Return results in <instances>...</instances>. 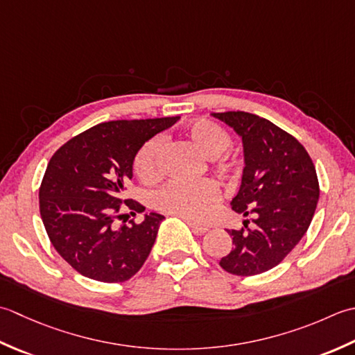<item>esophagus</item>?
<instances>
[{
	"label": "esophagus",
	"mask_w": 355,
	"mask_h": 355,
	"mask_svg": "<svg viewBox=\"0 0 355 355\" xmlns=\"http://www.w3.org/2000/svg\"><path fill=\"white\" fill-rule=\"evenodd\" d=\"M188 225H190V228L193 230L194 234H204L208 231V227L205 225H200V223H196V222H191V220H187Z\"/></svg>",
	"instance_id": "1"
}]
</instances>
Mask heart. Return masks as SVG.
Wrapping results in <instances>:
<instances>
[{
	"label": "heart",
	"mask_w": 355,
	"mask_h": 355,
	"mask_svg": "<svg viewBox=\"0 0 355 355\" xmlns=\"http://www.w3.org/2000/svg\"><path fill=\"white\" fill-rule=\"evenodd\" d=\"M185 135L202 155L209 159L216 168L223 175L233 171L236 161L227 151L231 137L214 122L198 119L185 128ZM162 137H151L137 151L133 168L142 182H156L161 178ZM219 200V188L209 180L199 182H170L155 194V207L159 211L175 214L188 220H199L205 216L211 205Z\"/></svg>",
	"instance_id": "heart-1"
}]
</instances>
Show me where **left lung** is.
Listing matches in <instances>:
<instances>
[{
    "mask_svg": "<svg viewBox=\"0 0 355 355\" xmlns=\"http://www.w3.org/2000/svg\"><path fill=\"white\" fill-rule=\"evenodd\" d=\"M211 114L242 137L245 167L231 207L251 216L242 230H228L233 250L219 265L234 276H256L305 236L320 193L315 167L305 147L271 121L247 112Z\"/></svg>",
    "mask_w": 355,
    "mask_h": 355,
    "instance_id": "left-lung-1",
    "label": "left lung"
}]
</instances>
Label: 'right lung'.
I'll return each mask as SVG.
<instances>
[{
    "instance_id": "1",
    "label": "right lung",
    "mask_w": 355,
    "mask_h": 355,
    "mask_svg": "<svg viewBox=\"0 0 355 355\" xmlns=\"http://www.w3.org/2000/svg\"><path fill=\"white\" fill-rule=\"evenodd\" d=\"M179 119L108 121L71 137L55 151L40 187V213L50 242L83 276L118 284L141 270L165 219L150 213L141 223H118L139 148Z\"/></svg>"
}]
</instances>
